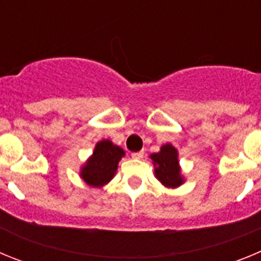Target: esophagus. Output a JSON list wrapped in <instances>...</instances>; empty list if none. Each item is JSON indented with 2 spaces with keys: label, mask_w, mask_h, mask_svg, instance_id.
<instances>
[{
  "label": "esophagus",
  "mask_w": 261,
  "mask_h": 261,
  "mask_svg": "<svg viewBox=\"0 0 261 261\" xmlns=\"http://www.w3.org/2000/svg\"><path fill=\"white\" fill-rule=\"evenodd\" d=\"M133 159H141L144 158V151H137V153H132Z\"/></svg>",
  "instance_id": "esophagus-1"
}]
</instances>
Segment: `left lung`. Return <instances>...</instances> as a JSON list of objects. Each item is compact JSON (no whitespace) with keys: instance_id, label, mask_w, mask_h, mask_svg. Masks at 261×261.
<instances>
[{"instance_id":"8db88e82","label":"left lung","mask_w":261,"mask_h":261,"mask_svg":"<svg viewBox=\"0 0 261 261\" xmlns=\"http://www.w3.org/2000/svg\"><path fill=\"white\" fill-rule=\"evenodd\" d=\"M150 159L155 177L166 188H177L186 181L179 165V153L171 144L162 145L158 153L150 154Z\"/></svg>"}]
</instances>
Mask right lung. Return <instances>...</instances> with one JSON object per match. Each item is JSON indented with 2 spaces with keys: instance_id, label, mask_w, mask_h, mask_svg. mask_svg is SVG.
Instances as JSON below:
<instances>
[{
  "instance_id": "1",
  "label": "right lung",
  "mask_w": 261,
  "mask_h": 261,
  "mask_svg": "<svg viewBox=\"0 0 261 261\" xmlns=\"http://www.w3.org/2000/svg\"><path fill=\"white\" fill-rule=\"evenodd\" d=\"M125 151L111 140L96 142L93 154L80 170L81 179L91 188H102L114 179Z\"/></svg>"
}]
</instances>
